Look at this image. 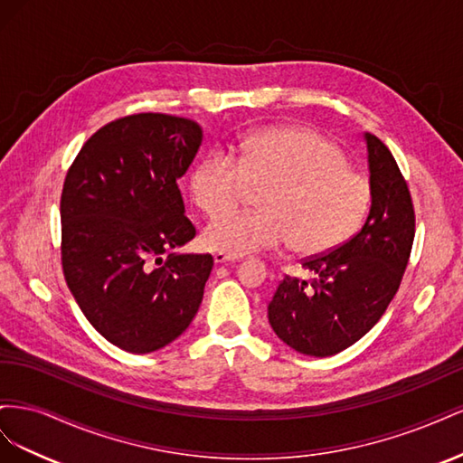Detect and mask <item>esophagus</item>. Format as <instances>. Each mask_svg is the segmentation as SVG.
<instances>
[{
  "label": "esophagus",
  "mask_w": 463,
  "mask_h": 463,
  "mask_svg": "<svg viewBox=\"0 0 463 463\" xmlns=\"http://www.w3.org/2000/svg\"><path fill=\"white\" fill-rule=\"evenodd\" d=\"M235 260H237V257H230L226 253H216L214 255V262L216 264H228V262H235Z\"/></svg>",
  "instance_id": "obj_1"
}]
</instances>
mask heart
<instances>
[{
  "label": "heart",
  "instance_id": "obj_1",
  "mask_svg": "<svg viewBox=\"0 0 463 463\" xmlns=\"http://www.w3.org/2000/svg\"><path fill=\"white\" fill-rule=\"evenodd\" d=\"M253 188L263 189L260 213L229 215ZM191 191L208 216H220L206 226L204 245L230 257L288 240L305 257L330 253L352 240L371 204L369 181L347 170L344 152L309 129L257 131L240 158L210 150L194 167Z\"/></svg>",
  "mask_w": 463,
  "mask_h": 463
}]
</instances>
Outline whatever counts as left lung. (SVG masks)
<instances>
[{"instance_id":"8db88e82","label":"left lung","mask_w":463,"mask_h":463,"mask_svg":"<svg viewBox=\"0 0 463 463\" xmlns=\"http://www.w3.org/2000/svg\"><path fill=\"white\" fill-rule=\"evenodd\" d=\"M371 210L342 247L301 260L313 278L284 276L269 303L276 335L299 354L328 357L363 338L394 299L408 266L415 210L388 146L365 133Z\"/></svg>"}]
</instances>
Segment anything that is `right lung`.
Wrapping results in <instances>:
<instances>
[{
    "mask_svg": "<svg viewBox=\"0 0 463 463\" xmlns=\"http://www.w3.org/2000/svg\"><path fill=\"white\" fill-rule=\"evenodd\" d=\"M201 143L191 119L133 114L98 129L67 170L60 204L67 288L90 325L129 354L174 342L203 301L213 255L175 250L197 235L177 179Z\"/></svg>",
    "mask_w": 463,
    "mask_h": 463,
    "instance_id": "obj_1",
    "label": "right lung"
}]
</instances>
